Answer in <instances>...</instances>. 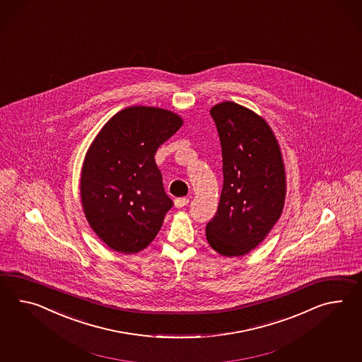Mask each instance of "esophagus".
Here are the masks:
<instances>
[{"mask_svg": "<svg viewBox=\"0 0 362 362\" xmlns=\"http://www.w3.org/2000/svg\"><path fill=\"white\" fill-rule=\"evenodd\" d=\"M188 203H189V199H188V197H179V199L175 200V206L180 209V208H183L185 205H188Z\"/></svg>", "mask_w": 362, "mask_h": 362, "instance_id": "esophagus-1", "label": "esophagus"}]
</instances>
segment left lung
<instances>
[{"mask_svg": "<svg viewBox=\"0 0 362 362\" xmlns=\"http://www.w3.org/2000/svg\"><path fill=\"white\" fill-rule=\"evenodd\" d=\"M222 148L223 185L206 240L220 255L243 256L259 246L281 217L286 174L272 128L235 102L211 108Z\"/></svg>", "mask_w": 362, "mask_h": 362, "instance_id": "1", "label": "left lung"}]
</instances>
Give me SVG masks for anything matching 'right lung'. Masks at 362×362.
<instances>
[{"label": "right lung", "instance_id": "right-lung-1", "mask_svg": "<svg viewBox=\"0 0 362 362\" xmlns=\"http://www.w3.org/2000/svg\"><path fill=\"white\" fill-rule=\"evenodd\" d=\"M182 125L170 110L127 107L88 146L81 171L82 209L98 238L116 252H140L158 234L173 202L154 156Z\"/></svg>", "mask_w": 362, "mask_h": 362}]
</instances>
